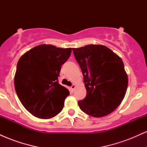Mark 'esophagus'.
Segmentation results:
<instances>
[{"instance_id":"34e87169","label":"esophagus","mask_w":147,"mask_h":147,"mask_svg":"<svg viewBox=\"0 0 147 147\" xmlns=\"http://www.w3.org/2000/svg\"><path fill=\"white\" fill-rule=\"evenodd\" d=\"M75 88H76V86L75 85V84H73V85H72V86L70 87V89H71V90H72V91H73V90L75 89Z\"/></svg>"}]
</instances>
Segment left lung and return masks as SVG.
<instances>
[{
    "mask_svg": "<svg viewBox=\"0 0 147 147\" xmlns=\"http://www.w3.org/2000/svg\"><path fill=\"white\" fill-rule=\"evenodd\" d=\"M84 76L86 96L78 102L83 112L94 117L110 114L120 105L128 87L122 59L103 45L72 48Z\"/></svg>",
    "mask_w": 147,
    "mask_h": 147,
    "instance_id": "8db88e82",
    "label": "left lung"
}]
</instances>
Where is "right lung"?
Masks as SVG:
<instances>
[{
	"mask_svg": "<svg viewBox=\"0 0 147 147\" xmlns=\"http://www.w3.org/2000/svg\"><path fill=\"white\" fill-rule=\"evenodd\" d=\"M72 48L41 44L25 52L18 60L14 87L27 111L41 119H50L63 108L69 90L58 83L61 67Z\"/></svg>",
	"mask_w": 147,
	"mask_h": 147,
	"instance_id": "right-lung-1",
	"label": "right lung"
}]
</instances>
